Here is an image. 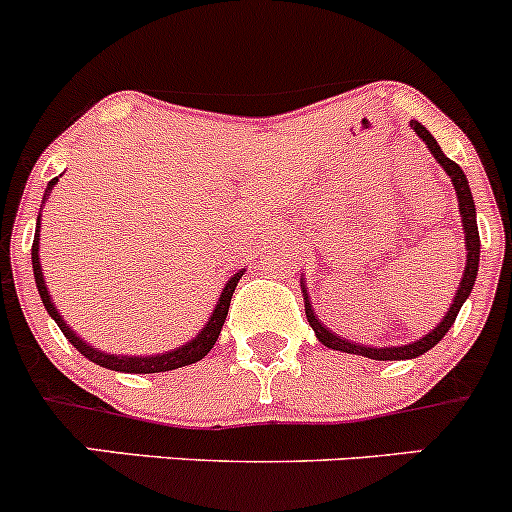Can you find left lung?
<instances>
[{
	"label": "left lung",
	"mask_w": 512,
	"mask_h": 512,
	"mask_svg": "<svg viewBox=\"0 0 512 512\" xmlns=\"http://www.w3.org/2000/svg\"><path fill=\"white\" fill-rule=\"evenodd\" d=\"M411 128L416 131V136L426 143V148L431 151V156L441 163V168L446 170V175L451 178L453 188H456V198H458V213H461V223H463V237H466V267H463V277L458 282L456 294H453V302L448 307V312L443 314L441 322L436 324L433 329H428L423 337H418L416 342L401 344V347H371V344H359L352 342V339L339 337L337 332H332L329 327H324L322 322L314 314L312 304H309V294H307V285L304 280L299 282L302 285V297H304V312H307V322L309 327L314 329V337L319 339V344H324L327 349H334V352H344V354H356V356H366V359H376V361H401V359H416V356L426 354L428 349L436 347L443 337H446L448 329L453 327L456 322L458 312H461L463 302L468 299V294L473 292V285H476L478 277V265H480V237H478V223H476V203H473L471 195V185H468L466 173L461 170V165L453 163L446 153L441 151L436 138L431 136L426 126H421L418 121H411Z\"/></svg>",
	"instance_id": "1"
}]
</instances>
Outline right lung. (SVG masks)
I'll use <instances>...</instances> for the list:
<instances>
[{
    "instance_id": "right-lung-1",
    "label": "right lung",
    "mask_w": 512,
    "mask_h": 512,
    "mask_svg": "<svg viewBox=\"0 0 512 512\" xmlns=\"http://www.w3.org/2000/svg\"><path fill=\"white\" fill-rule=\"evenodd\" d=\"M59 178H61V175H56L54 180H49V185H46V190H44V200H41V208H44V203L49 200V193L54 190V185L59 183ZM41 208H39V218H36L34 245H32V267H34L36 289H39V297H41V302H44L49 317L54 319L56 324H59V329L64 332V337L69 339V342L74 344V347L79 349V352L84 354L86 359H91L94 364L103 366V369H111V371H126V374H158V371H173V369H180V366L195 364V361H200L205 354L210 352V349H213V344L218 342V337H220V329H223V324H225L227 309H230L232 292H235L237 282H240V277L245 275V270H237L235 275H232L230 280L225 282L223 292H220V297H218V304H215L213 312H210L208 322L203 324V329H200V332L195 334L193 339H188V342L180 344V347L170 349V352H163V354H141V356L101 352V349L91 347L86 339H81L79 334H76L74 329H71L69 324L64 322V317H61L59 309H56L54 299H51L49 287H46V280H44V272H41V262H39Z\"/></svg>"
}]
</instances>
